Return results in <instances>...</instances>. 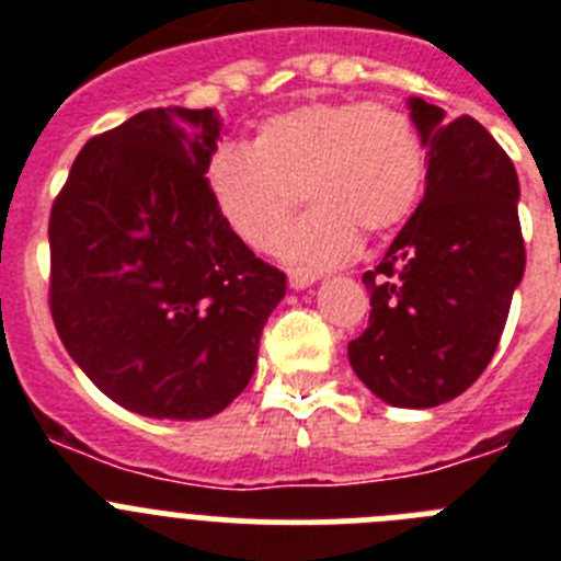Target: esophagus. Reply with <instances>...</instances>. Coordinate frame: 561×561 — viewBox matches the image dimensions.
<instances>
[{"label":"esophagus","instance_id":"1","mask_svg":"<svg viewBox=\"0 0 561 561\" xmlns=\"http://www.w3.org/2000/svg\"><path fill=\"white\" fill-rule=\"evenodd\" d=\"M317 280L314 272L309 270H289V286L291 289H306V286H311Z\"/></svg>","mask_w":561,"mask_h":561}]
</instances>
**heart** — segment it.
Here are the masks:
<instances>
[{"label": "heart", "mask_w": 561, "mask_h": 561, "mask_svg": "<svg viewBox=\"0 0 561 561\" xmlns=\"http://www.w3.org/2000/svg\"><path fill=\"white\" fill-rule=\"evenodd\" d=\"M205 176L227 230L255 252L275 250L304 196L311 210L286 230L280 255L323 270L359 252V230L385 236L413 216L427 146L399 106L314 101L257 123L250 148L221 146Z\"/></svg>", "instance_id": "b5f03b06"}]
</instances>
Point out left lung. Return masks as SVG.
<instances>
[{
    "mask_svg": "<svg viewBox=\"0 0 561 561\" xmlns=\"http://www.w3.org/2000/svg\"><path fill=\"white\" fill-rule=\"evenodd\" d=\"M427 187L379 266L362 275L370 320L348 359L393 408H438L485 370L523 280L514 162L474 117L410 98Z\"/></svg>",
    "mask_w": 561,
    "mask_h": 561,
    "instance_id": "left-lung-1",
    "label": "left lung"
}]
</instances>
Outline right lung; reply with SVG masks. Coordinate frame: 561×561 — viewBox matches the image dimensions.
<instances>
[{
	"label": "right lung",
	"mask_w": 561,
	"mask_h": 561,
	"mask_svg": "<svg viewBox=\"0 0 561 561\" xmlns=\"http://www.w3.org/2000/svg\"><path fill=\"white\" fill-rule=\"evenodd\" d=\"M216 108H146L81 148L49 213V311L98 388L148 419H210L250 385L286 275L207 191Z\"/></svg>",
	"instance_id": "1"
}]
</instances>
